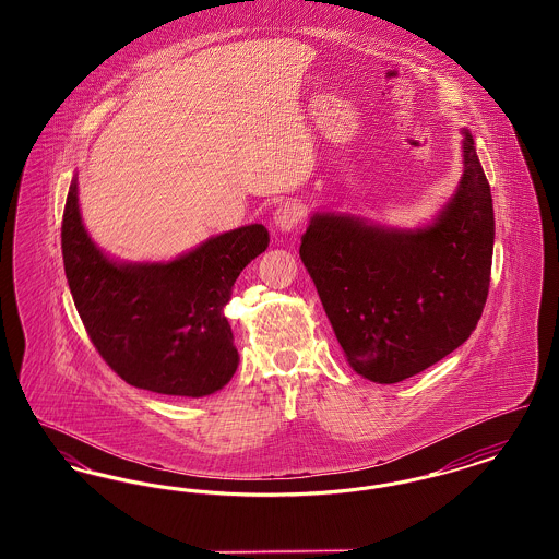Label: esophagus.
<instances>
[{"label": "esophagus", "mask_w": 559, "mask_h": 559, "mask_svg": "<svg viewBox=\"0 0 559 559\" xmlns=\"http://www.w3.org/2000/svg\"><path fill=\"white\" fill-rule=\"evenodd\" d=\"M306 217V207L299 203V201H285L276 207L274 212V226L281 230V233H293Z\"/></svg>", "instance_id": "esophagus-1"}]
</instances>
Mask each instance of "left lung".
<instances>
[{"mask_svg":"<svg viewBox=\"0 0 559 559\" xmlns=\"http://www.w3.org/2000/svg\"><path fill=\"white\" fill-rule=\"evenodd\" d=\"M463 174L429 224L381 226L317 212L299 258L354 371L399 383L426 371L476 329L490 285L495 212L474 135L463 130Z\"/></svg>","mask_w":559,"mask_h":559,"instance_id":"8db88e82","label":"left lung"}]
</instances>
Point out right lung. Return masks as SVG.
<instances>
[{"instance_id":"add662e5","label":"right lung","mask_w":559,"mask_h":559,"mask_svg":"<svg viewBox=\"0 0 559 559\" xmlns=\"http://www.w3.org/2000/svg\"><path fill=\"white\" fill-rule=\"evenodd\" d=\"M267 242L266 228L249 224L169 262H117L83 226L78 176L62 217L64 272L92 344L123 381L167 396H210L237 372L224 308Z\"/></svg>"}]
</instances>
